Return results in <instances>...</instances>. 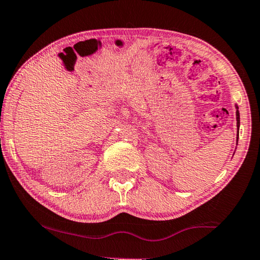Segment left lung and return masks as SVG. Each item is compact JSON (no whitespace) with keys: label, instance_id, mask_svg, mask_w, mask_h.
I'll return each mask as SVG.
<instances>
[{"label":"left lung","instance_id":"obj_1","mask_svg":"<svg viewBox=\"0 0 260 260\" xmlns=\"http://www.w3.org/2000/svg\"><path fill=\"white\" fill-rule=\"evenodd\" d=\"M236 108V125H237V140H238V131H240V112H238V106L235 105Z\"/></svg>","mask_w":260,"mask_h":260}]
</instances>
